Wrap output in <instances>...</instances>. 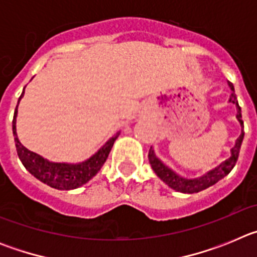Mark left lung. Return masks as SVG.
<instances>
[{
    "label": "left lung",
    "instance_id": "1",
    "mask_svg": "<svg viewBox=\"0 0 257 257\" xmlns=\"http://www.w3.org/2000/svg\"><path fill=\"white\" fill-rule=\"evenodd\" d=\"M228 86L231 90V94L230 96H229V103L234 104L235 108H237V114H235V117H237L238 122H239L240 124V135L239 138L235 140L234 147L230 149V157H229V158H226L225 161H222L221 163H219L216 167H213V169L206 171L205 174L198 176V178L188 179L181 176V175H179L178 172L174 171L171 167H169V166L166 165L163 161H161L160 158L157 157L153 147H151V149H149L148 158H149V163H151L152 169H153V171L156 172L157 176H158L163 183L167 184L171 189L180 193H187V194H193V193H198L201 192V190H205L207 189V188L215 185V184H216L217 181L221 180V179L225 178L226 175L233 170L235 163H237L238 156H239V151H240V145H242L243 136H244L243 121H242L240 106L238 105L237 96H235L234 86H233V83L229 82V81H228Z\"/></svg>",
    "mask_w": 257,
    "mask_h": 257
}]
</instances>
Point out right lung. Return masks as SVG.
Returning a JSON list of instances; mask_svg holds the SVG:
<instances>
[{"label": "right lung", "mask_w": 257, "mask_h": 257, "mask_svg": "<svg viewBox=\"0 0 257 257\" xmlns=\"http://www.w3.org/2000/svg\"><path fill=\"white\" fill-rule=\"evenodd\" d=\"M24 96V90L20 95L18 105L15 108L13 119V134L17 145V152L19 156V160L22 161L23 166L31 172L36 179L42 181L44 184L51 188H55L59 190H72L82 187L83 184L91 180L97 172L100 171L101 166L106 161L109 156V152L112 149L113 144L119 136L121 131H117L112 138L106 140L105 144H103L97 149L91 157L87 160L81 161V162H54L50 161L35 152L27 149L24 145L20 143L17 134V117H18V106H19L22 97Z\"/></svg>", "instance_id": "obj_1"}]
</instances>
